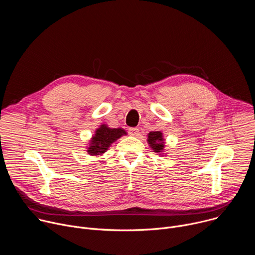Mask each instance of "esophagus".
Masks as SVG:
<instances>
[{
	"label": "esophagus",
	"instance_id": "obj_1",
	"mask_svg": "<svg viewBox=\"0 0 255 255\" xmlns=\"http://www.w3.org/2000/svg\"><path fill=\"white\" fill-rule=\"evenodd\" d=\"M129 134L132 135V136H137L139 134V129L136 128V127L129 128Z\"/></svg>",
	"mask_w": 255,
	"mask_h": 255
}]
</instances>
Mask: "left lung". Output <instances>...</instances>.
Instances as JSON below:
<instances>
[{
	"instance_id": "1",
	"label": "left lung",
	"mask_w": 255,
	"mask_h": 255,
	"mask_svg": "<svg viewBox=\"0 0 255 255\" xmlns=\"http://www.w3.org/2000/svg\"><path fill=\"white\" fill-rule=\"evenodd\" d=\"M147 136V142L151 149L159 155L162 154L161 152L164 149V139L162 137V133L160 131H151Z\"/></svg>"
}]
</instances>
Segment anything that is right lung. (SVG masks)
Segmentation results:
<instances>
[{"label": "right lung", "instance_id": "obj_1", "mask_svg": "<svg viewBox=\"0 0 255 255\" xmlns=\"http://www.w3.org/2000/svg\"><path fill=\"white\" fill-rule=\"evenodd\" d=\"M126 134L127 132L122 128H110L106 124H102L100 128L95 131L87 151L90 155H102L113 142Z\"/></svg>", "mask_w": 255, "mask_h": 255}]
</instances>
